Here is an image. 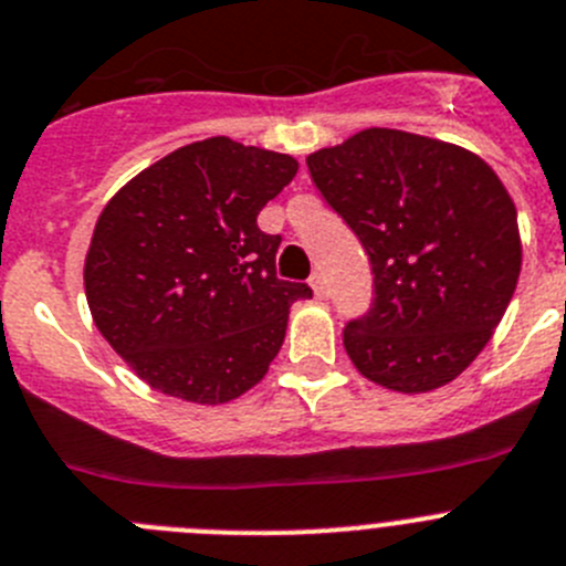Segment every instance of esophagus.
Returning <instances> with one entry per match:
<instances>
[{"label": "esophagus", "instance_id": "obj_1", "mask_svg": "<svg viewBox=\"0 0 566 566\" xmlns=\"http://www.w3.org/2000/svg\"><path fill=\"white\" fill-rule=\"evenodd\" d=\"M310 287H313L315 298H329V282H326L324 273H313V276H310Z\"/></svg>", "mask_w": 566, "mask_h": 566}]
</instances>
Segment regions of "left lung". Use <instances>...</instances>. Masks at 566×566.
<instances>
[{"mask_svg":"<svg viewBox=\"0 0 566 566\" xmlns=\"http://www.w3.org/2000/svg\"><path fill=\"white\" fill-rule=\"evenodd\" d=\"M307 167L371 259L377 298L343 329L348 360L396 394L461 377L522 271L516 206L497 172L467 147L396 128L321 147Z\"/></svg>","mask_w":566,"mask_h":566,"instance_id":"obj_1","label":"left lung"}]
</instances>
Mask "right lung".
<instances>
[{
  "instance_id": "obj_1",
  "label": "right lung",
  "mask_w": 566,
  "mask_h": 566,
  "mask_svg": "<svg viewBox=\"0 0 566 566\" xmlns=\"http://www.w3.org/2000/svg\"><path fill=\"white\" fill-rule=\"evenodd\" d=\"M298 172L287 153L229 136L192 142L130 178L99 211L83 265L94 326L164 396L226 405L262 382L293 301L282 237L256 214Z\"/></svg>"
}]
</instances>
